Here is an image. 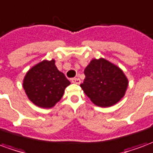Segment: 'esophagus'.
<instances>
[{
	"label": "esophagus",
	"mask_w": 153,
	"mask_h": 153,
	"mask_svg": "<svg viewBox=\"0 0 153 153\" xmlns=\"http://www.w3.org/2000/svg\"><path fill=\"white\" fill-rule=\"evenodd\" d=\"M71 82L73 83H75V84H79V83H81V81H80V79L79 78H74V79H71Z\"/></svg>",
	"instance_id": "obj_1"
}]
</instances>
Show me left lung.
<instances>
[{"label":"left lung","instance_id":"left-lung-1","mask_svg":"<svg viewBox=\"0 0 153 153\" xmlns=\"http://www.w3.org/2000/svg\"><path fill=\"white\" fill-rule=\"evenodd\" d=\"M84 74L80 87L97 106H111L125 96L128 84L127 77L120 68L104 58L91 60Z\"/></svg>","mask_w":153,"mask_h":153}]
</instances>
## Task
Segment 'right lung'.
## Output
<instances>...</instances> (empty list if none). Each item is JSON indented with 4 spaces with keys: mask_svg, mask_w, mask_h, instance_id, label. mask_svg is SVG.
I'll return each mask as SVG.
<instances>
[{
    "mask_svg": "<svg viewBox=\"0 0 153 153\" xmlns=\"http://www.w3.org/2000/svg\"><path fill=\"white\" fill-rule=\"evenodd\" d=\"M70 84L58 70L55 60H44L28 70L23 87L28 99L42 108H51L63 97L65 88Z\"/></svg>",
    "mask_w": 153,
    "mask_h": 153,
    "instance_id": "1",
    "label": "right lung"
}]
</instances>
